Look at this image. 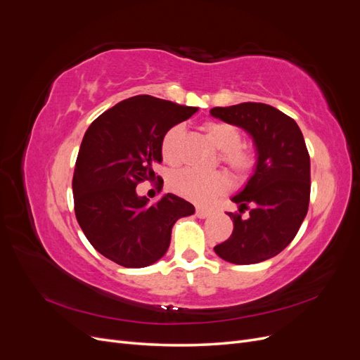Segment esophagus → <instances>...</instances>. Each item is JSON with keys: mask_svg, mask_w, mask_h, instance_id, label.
I'll list each match as a JSON object with an SVG mask.
<instances>
[{"mask_svg": "<svg viewBox=\"0 0 360 360\" xmlns=\"http://www.w3.org/2000/svg\"><path fill=\"white\" fill-rule=\"evenodd\" d=\"M195 214H197V217H200V219H205V217H209L212 214L210 210H205V209H197V212H195Z\"/></svg>", "mask_w": 360, "mask_h": 360, "instance_id": "1", "label": "esophagus"}]
</instances>
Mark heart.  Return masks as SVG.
Wrapping results in <instances>:
<instances>
[{
	"mask_svg": "<svg viewBox=\"0 0 360 360\" xmlns=\"http://www.w3.org/2000/svg\"><path fill=\"white\" fill-rule=\"evenodd\" d=\"M205 134L212 138L214 146L221 150L222 163L230 168L237 177H246L257 165L255 153L242 146V132L236 126L225 122H205ZM186 130L183 124H176L167 130L162 138V156L171 165H179L183 158V141ZM230 181L219 171L198 172L181 169L169 177V188L180 197L197 204H209L216 197L228 191Z\"/></svg>",
	"mask_w": 360,
	"mask_h": 360,
	"instance_id": "heart-1",
	"label": "heart"
}]
</instances>
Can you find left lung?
Listing matches in <instances>:
<instances>
[{
	"label": "left lung",
	"instance_id": "8db88e82",
	"mask_svg": "<svg viewBox=\"0 0 360 360\" xmlns=\"http://www.w3.org/2000/svg\"><path fill=\"white\" fill-rule=\"evenodd\" d=\"M214 118L245 129L257 150L255 171L231 198L240 213H228L233 234L214 252L233 264H255L278 255L308 213L311 162L297 123L266 103L245 102L210 110ZM250 210L248 218L241 213Z\"/></svg>",
	"mask_w": 360,
	"mask_h": 360
}]
</instances>
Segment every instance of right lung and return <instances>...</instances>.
Listing matches in <instances>:
<instances>
[{
    "label": "right lung",
    "instance_id": "add662e5",
    "mask_svg": "<svg viewBox=\"0 0 360 360\" xmlns=\"http://www.w3.org/2000/svg\"><path fill=\"white\" fill-rule=\"evenodd\" d=\"M197 111L143 94L117 103L86 129L72 181L75 214L108 259L132 269L156 263L168 250L174 224L195 213L191 202L172 193L150 205L136 186L156 179L167 130Z\"/></svg>",
    "mask_w": 360,
    "mask_h": 360
}]
</instances>
